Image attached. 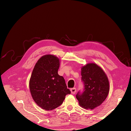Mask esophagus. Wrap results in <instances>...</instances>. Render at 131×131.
I'll return each instance as SVG.
<instances>
[{"instance_id":"34e87169","label":"esophagus","mask_w":131,"mask_h":131,"mask_svg":"<svg viewBox=\"0 0 131 131\" xmlns=\"http://www.w3.org/2000/svg\"><path fill=\"white\" fill-rule=\"evenodd\" d=\"M71 93L72 94H75L77 92V90H76V89H75V88H72L71 89Z\"/></svg>"}]
</instances>
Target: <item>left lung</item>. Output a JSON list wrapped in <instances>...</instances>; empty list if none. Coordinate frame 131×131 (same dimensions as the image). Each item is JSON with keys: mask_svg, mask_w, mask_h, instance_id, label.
Segmentation results:
<instances>
[{"mask_svg": "<svg viewBox=\"0 0 131 131\" xmlns=\"http://www.w3.org/2000/svg\"><path fill=\"white\" fill-rule=\"evenodd\" d=\"M83 91H79L76 98L81 106L94 109L106 99L109 91L108 78L102 68L94 63H89L81 68Z\"/></svg>", "mask_w": 131, "mask_h": 131, "instance_id": "8db88e82", "label": "left lung"}]
</instances>
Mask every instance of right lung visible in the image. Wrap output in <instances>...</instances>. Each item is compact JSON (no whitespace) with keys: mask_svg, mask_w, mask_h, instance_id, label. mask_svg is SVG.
Segmentation results:
<instances>
[{"mask_svg":"<svg viewBox=\"0 0 131 131\" xmlns=\"http://www.w3.org/2000/svg\"><path fill=\"white\" fill-rule=\"evenodd\" d=\"M59 59L51 54L41 57L34 66L29 82L30 90L36 104L50 111L60 106L70 94L64 78L58 75Z\"/></svg>","mask_w":131,"mask_h":131,"instance_id":"obj_1","label":"right lung"}]
</instances>
